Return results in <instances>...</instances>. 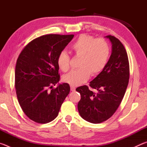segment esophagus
Here are the masks:
<instances>
[{
    "mask_svg": "<svg viewBox=\"0 0 147 147\" xmlns=\"http://www.w3.org/2000/svg\"><path fill=\"white\" fill-rule=\"evenodd\" d=\"M75 89H76V88H75V87H74V86H71V91H75Z\"/></svg>",
    "mask_w": 147,
    "mask_h": 147,
    "instance_id": "esophagus-1",
    "label": "esophagus"
}]
</instances>
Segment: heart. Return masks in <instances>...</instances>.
<instances>
[{"mask_svg":"<svg viewBox=\"0 0 147 147\" xmlns=\"http://www.w3.org/2000/svg\"><path fill=\"white\" fill-rule=\"evenodd\" d=\"M74 56L80 58L78 70L72 71L63 77L64 82L72 86H79L88 80L91 74L100 73L105 67L109 55V47L104 39H94L93 36L82 34L71 46ZM58 65L63 72L70 67V58L65 51L58 57Z\"/></svg>","mask_w":147,"mask_h":147,"instance_id":"b5f03b06","label":"heart"}]
</instances>
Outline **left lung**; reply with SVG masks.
<instances>
[{
    "label": "left lung",
    "mask_w": 147,
    "mask_h": 147,
    "mask_svg": "<svg viewBox=\"0 0 147 147\" xmlns=\"http://www.w3.org/2000/svg\"><path fill=\"white\" fill-rule=\"evenodd\" d=\"M105 38L111 43V54L105 67L90 82L93 93L87 86L78 87L76 91L81 95L78 109L80 115L89 123L97 124L108 120L120 105L127 88L130 67L126 49L117 38Z\"/></svg>",
    "instance_id": "left-lung-1"
}]
</instances>
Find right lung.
Returning a JSON list of instances; mask_svg holds the SVG:
<instances>
[{
  "label": "right lung",
  "mask_w": 147,
  "mask_h": 147,
  "mask_svg": "<svg viewBox=\"0 0 147 147\" xmlns=\"http://www.w3.org/2000/svg\"><path fill=\"white\" fill-rule=\"evenodd\" d=\"M74 35L49 34L34 39L19 54L15 71L19 103L26 115L38 123L53 121L70 92L67 83L59 84L58 57Z\"/></svg>",
  "instance_id": "1"
}]
</instances>
